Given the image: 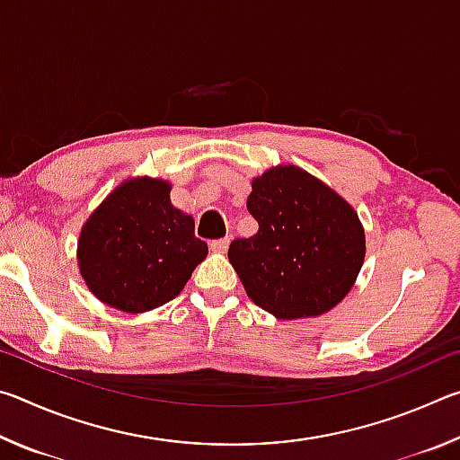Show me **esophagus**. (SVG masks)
Masks as SVG:
<instances>
[{"mask_svg":"<svg viewBox=\"0 0 460 460\" xmlns=\"http://www.w3.org/2000/svg\"><path fill=\"white\" fill-rule=\"evenodd\" d=\"M227 245H229V239H227V237L211 241V249H213V252H217V253H223V252H227Z\"/></svg>","mask_w":460,"mask_h":460,"instance_id":"obj_1","label":"esophagus"}]
</instances>
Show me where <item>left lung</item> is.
Returning <instances> with one entry per match:
<instances>
[{
  "mask_svg": "<svg viewBox=\"0 0 460 460\" xmlns=\"http://www.w3.org/2000/svg\"><path fill=\"white\" fill-rule=\"evenodd\" d=\"M247 211L255 235L229 245L253 305L278 318L329 313L351 290L365 260V231L349 202L298 166L253 178Z\"/></svg>",
  "mask_w": 460,
  "mask_h": 460,
  "instance_id": "left-lung-1",
  "label": "left lung"
}]
</instances>
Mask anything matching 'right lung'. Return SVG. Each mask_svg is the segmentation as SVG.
I'll list each match as a JSON object with an SVG mask.
<instances>
[{"mask_svg":"<svg viewBox=\"0 0 460 460\" xmlns=\"http://www.w3.org/2000/svg\"><path fill=\"white\" fill-rule=\"evenodd\" d=\"M207 253L192 217L170 202V184L142 176L119 184L93 211L76 260L101 302L137 314L176 298Z\"/></svg>","mask_w":460,"mask_h":460,"instance_id":"obj_1","label":"right lung"}]
</instances>
